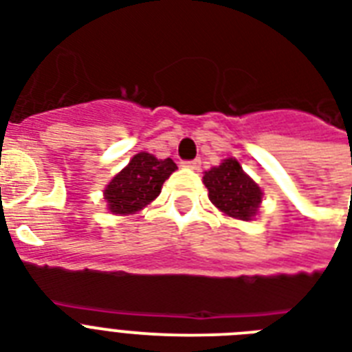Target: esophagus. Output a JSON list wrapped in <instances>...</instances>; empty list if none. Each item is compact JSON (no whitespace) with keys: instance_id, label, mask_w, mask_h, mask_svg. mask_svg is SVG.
Here are the masks:
<instances>
[{"instance_id":"34e87169","label":"esophagus","mask_w":352,"mask_h":352,"mask_svg":"<svg viewBox=\"0 0 352 352\" xmlns=\"http://www.w3.org/2000/svg\"><path fill=\"white\" fill-rule=\"evenodd\" d=\"M182 164L186 166V168H192V170H199L201 168V160L193 159V160H184Z\"/></svg>"}]
</instances>
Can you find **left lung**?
Returning <instances> with one entry per match:
<instances>
[{"label":"left lung","instance_id":"8db88e82","mask_svg":"<svg viewBox=\"0 0 352 352\" xmlns=\"http://www.w3.org/2000/svg\"><path fill=\"white\" fill-rule=\"evenodd\" d=\"M210 201L226 215L250 221L261 203V190L235 159H226L203 177Z\"/></svg>","mask_w":352,"mask_h":352}]
</instances>
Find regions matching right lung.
Masks as SVG:
<instances>
[{"label": "right lung", "mask_w": 352, "mask_h": 352, "mask_svg": "<svg viewBox=\"0 0 352 352\" xmlns=\"http://www.w3.org/2000/svg\"><path fill=\"white\" fill-rule=\"evenodd\" d=\"M177 170L171 159L159 160L151 153H137L106 188L107 206L113 214H133L159 197L160 188Z\"/></svg>", "instance_id": "1"}]
</instances>
